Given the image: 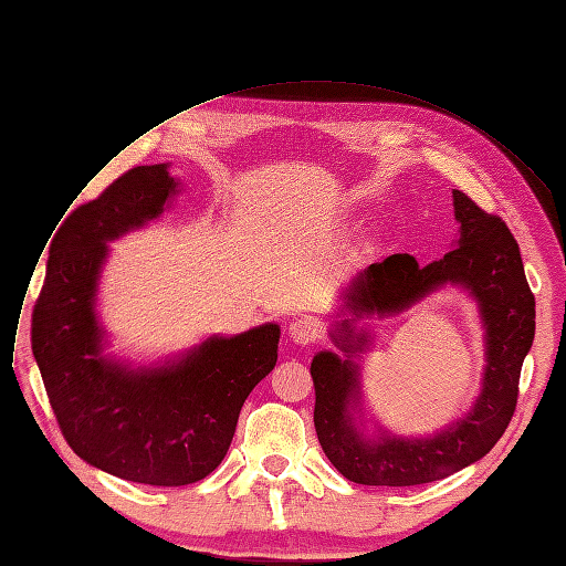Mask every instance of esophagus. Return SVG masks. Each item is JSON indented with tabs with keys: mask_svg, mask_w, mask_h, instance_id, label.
<instances>
[{
	"mask_svg": "<svg viewBox=\"0 0 566 566\" xmlns=\"http://www.w3.org/2000/svg\"><path fill=\"white\" fill-rule=\"evenodd\" d=\"M290 338L294 345L306 347L311 343H315L322 336V324L313 317H298L290 324Z\"/></svg>",
	"mask_w": 566,
	"mask_h": 566,
	"instance_id": "34e87169",
	"label": "esophagus"
}]
</instances>
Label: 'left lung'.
<instances>
[{"label": "left lung", "mask_w": 566, "mask_h": 566, "mask_svg": "<svg viewBox=\"0 0 566 566\" xmlns=\"http://www.w3.org/2000/svg\"><path fill=\"white\" fill-rule=\"evenodd\" d=\"M452 206L459 223L454 249L427 268L409 253H395L358 272L343 294V319L328 334L343 354L324 349L313 356L317 439L349 482L413 486L443 480L480 461L514 416L521 365L535 340V296L505 221L480 210L459 189H452ZM448 284L474 298L485 331V368L476 402L434 436L402 438L375 422L374 434L365 436L359 356L373 336L357 319L406 312Z\"/></svg>", "instance_id": "8db88e82"}]
</instances>
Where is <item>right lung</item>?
<instances>
[{
    "instance_id": "right-lung-1",
    "label": "right lung",
    "mask_w": 566,
    "mask_h": 566,
    "mask_svg": "<svg viewBox=\"0 0 566 566\" xmlns=\"http://www.w3.org/2000/svg\"><path fill=\"white\" fill-rule=\"evenodd\" d=\"M169 166H137L63 221L31 319L33 358L65 441L93 469L150 486H185L219 467L281 338L268 322L148 365L105 352L97 294L109 242L171 206L180 180Z\"/></svg>"
}]
</instances>
